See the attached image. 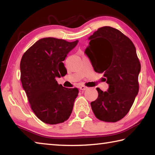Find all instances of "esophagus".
<instances>
[{"instance_id":"obj_1","label":"esophagus","mask_w":155,"mask_h":155,"mask_svg":"<svg viewBox=\"0 0 155 155\" xmlns=\"http://www.w3.org/2000/svg\"><path fill=\"white\" fill-rule=\"evenodd\" d=\"M79 89L82 91H85V90H87V87H86L85 86H84V85H81L79 87Z\"/></svg>"}]
</instances>
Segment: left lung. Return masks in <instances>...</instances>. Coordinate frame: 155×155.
<instances>
[{
  "label": "left lung",
  "instance_id": "1",
  "mask_svg": "<svg viewBox=\"0 0 155 155\" xmlns=\"http://www.w3.org/2000/svg\"><path fill=\"white\" fill-rule=\"evenodd\" d=\"M85 54L95 72L104 73L107 91L96 88L98 96L91 103L100 120L115 122L129 111L139 91L140 62L134 44L116 28L103 27L88 38Z\"/></svg>",
  "mask_w": 155,
  "mask_h": 155
}]
</instances>
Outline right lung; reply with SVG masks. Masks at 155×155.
I'll return each mask as SVG.
<instances>
[{"instance_id":"add662e5","label":"right lung","mask_w":155,"mask_h":155,"mask_svg":"<svg viewBox=\"0 0 155 155\" xmlns=\"http://www.w3.org/2000/svg\"><path fill=\"white\" fill-rule=\"evenodd\" d=\"M77 43L78 40L68 42L53 38L40 39L21 59L23 90L33 111L46 124L62 123L71 115L78 89L64 87L56 78L67 72L63 61Z\"/></svg>"}]
</instances>
